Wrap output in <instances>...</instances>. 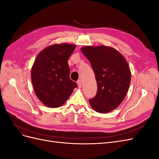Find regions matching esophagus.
<instances>
[{
	"instance_id": "1",
	"label": "esophagus",
	"mask_w": 159,
	"mask_h": 159,
	"mask_svg": "<svg viewBox=\"0 0 159 159\" xmlns=\"http://www.w3.org/2000/svg\"><path fill=\"white\" fill-rule=\"evenodd\" d=\"M77 84H78V88H81V81L80 80H78V81H77Z\"/></svg>"
}]
</instances>
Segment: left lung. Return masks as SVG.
Segmentation results:
<instances>
[{
  "label": "left lung",
  "instance_id": "obj_1",
  "mask_svg": "<svg viewBox=\"0 0 159 159\" xmlns=\"http://www.w3.org/2000/svg\"><path fill=\"white\" fill-rule=\"evenodd\" d=\"M81 52L89 61L97 81L98 91L89 102L98 113L116 109L125 97L131 82V71L124 56L111 47L84 46Z\"/></svg>",
  "mask_w": 159,
  "mask_h": 159
}]
</instances>
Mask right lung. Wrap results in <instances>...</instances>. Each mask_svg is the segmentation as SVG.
Returning <instances> with one entry per match:
<instances>
[{
	"mask_svg": "<svg viewBox=\"0 0 159 159\" xmlns=\"http://www.w3.org/2000/svg\"><path fill=\"white\" fill-rule=\"evenodd\" d=\"M75 45L53 44L42 50L31 71L35 93L43 104L56 108L63 105L78 85L70 78L68 60Z\"/></svg>",
	"mask_w": 159,
	"mask_h": 159,
	"instance_id": "1",
	"label": "right lung"
}]
</instances>
